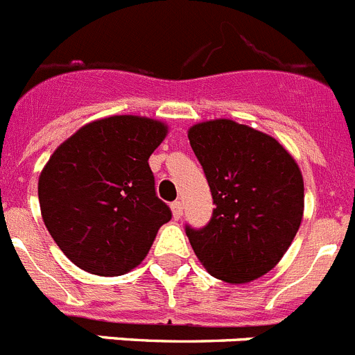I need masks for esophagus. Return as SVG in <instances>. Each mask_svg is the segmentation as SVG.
Here are the masks:
<instances>
[{
  "label": "esophagus",
  "mask_w": 355,
  "mask_h": 355,
  "mask_svg": "<svg viewBox=\"0 0 355 355\" xmlns=\"http://www.w3.org/2000/svg\"><path fill=\"white\" fill-rule=\"evenodd\" d=\"M171 212H173L175 219H180L182 214H184V203L182 201H173L171 203Z\"/></svg>",
  "instance_id": "esophagus-1"
}]
</instances>
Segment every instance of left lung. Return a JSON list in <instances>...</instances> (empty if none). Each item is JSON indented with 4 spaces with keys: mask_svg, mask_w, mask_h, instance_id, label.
Listing matches in <instances>:
<instances>
[{
    "mask_svg": "<svg viewBox=\"0 0 355 355\" xmlns=\"http://www.w3.org/2000/svg\"><path fill=\"white\" fill-rule=\"evenodd\" d=\"M187 136L216 205L203 228L185 225L198 260L226 283L263 276L301 226L299 166L276 139L233 120L196 123Z\"/></svg>",
    "mask_w": 355,
    "mask_h": 355,
    "instance_id": "obj_1",
    "label": "left lung"
}]
</instances>
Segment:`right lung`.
I'll list each match as a JSON object with an SVG mask.
<instances>
[{
	"label": "right lung",
	"mask_w": 355,
	"mask_h": 355,
	"mask_svg": "<svg viewBox=\"0 0 355 355\" xmlns=\"http://www.w3.org/2000/svg\"><path fill=\"white\" fill-rule=\"evenodd\" d=\"M166 132L157 120L120 114L81 127L54 150L38 178V201L51 237L79 269L129 272L171 219L148 166Z\"/></svg>",
	"instance_id": "1"
}]
</instances>
